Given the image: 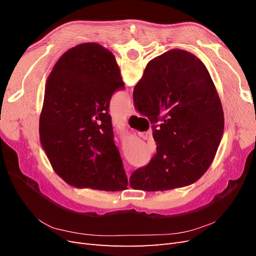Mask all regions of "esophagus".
Masks as SVG:
<instances>
[{
	"mask_svg": "<svg viewBox=\"0 0 256 256\" xmlns=\"http://www.w3.org/2000/svg\"><path fill=\"white\" fill-rule=\"evenodd\" d=\"M128 114L129 115H132V114H134V106L131 104L130 106H129V109H128Z\"/></svg>",
	"mask_w": 256,
	"mask_h": 256,
	"instance_id": "34e87169",
	"label": "esophagus"
}]
</instances>
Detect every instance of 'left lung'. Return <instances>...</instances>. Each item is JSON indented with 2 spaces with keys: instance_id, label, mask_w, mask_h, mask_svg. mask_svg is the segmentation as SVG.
Wrapping results in <instances>:
<instances>
[{
  "instance_id": "obj_1",
  "label": "left lung",
  "mask_w": 256,
  "mask_h": 256,
  "mask_svg": "<svg viewBox=\"0 0 256 256\" xmlns=\"http://www.w3.org/2000/svg\"><path fill=\"white\" fill-rule=\"evenodd\" d=\"M124 86L112 52L96 42L66 51L49 74L40 143L54 172L72 187L127 189L109 114L112 95Z\"/></svg>"
}]
</instances>
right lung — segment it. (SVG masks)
<instances>
[{
	"mask_svg": "<svg viewBox=\"0 0 256 256\" xmlns=\"http://www.w3.org/2000/svg\"><path fill=\"white\" fill-rule=\"evenodd\" d=\"M134 100L152 124L157 154L130 176V187L166 191L198 180L224 129L222 104L205 65L187 51H166L148 62Z\"/></svg>",
	"mask_w": 256,
	"mask_h": 256,
	"instance_id": "right-lung-1",
	"label": "right lung"
}]
</instances>
